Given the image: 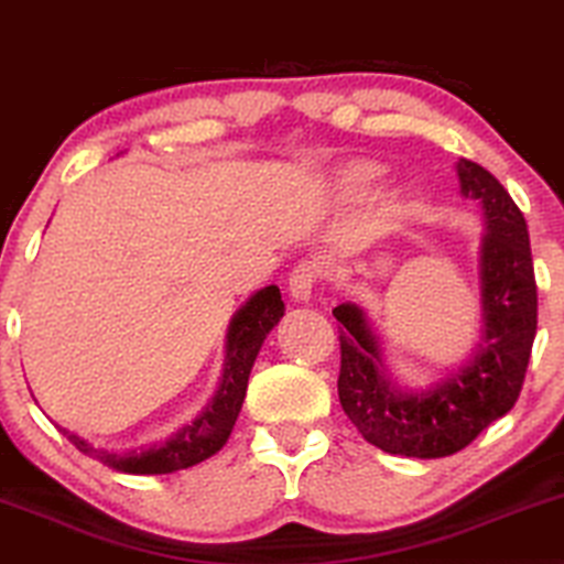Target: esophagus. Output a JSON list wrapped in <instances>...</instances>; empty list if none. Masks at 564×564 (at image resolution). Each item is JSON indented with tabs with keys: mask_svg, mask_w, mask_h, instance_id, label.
I'll return each mask as SVG.
<instances>
[{
	"mask_svg": "<svg viewBox=\"0 0 564 564\" xmlns=\"http://www.w3.org/2000/svg\"><path fill=\"white\" fill-rule=\"evenodd\" d=\"M325 275V262L317 258H306L302 262H296L294 270L289 275V291L296 302H306L317 289V283Z\"/></svg>",
	"mask_w": 564,
	"mask_h": 564,
	"instance_id": "esophagus-1",
	"label": "esophagus"
}]
</instances>
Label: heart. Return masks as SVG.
I'll use <instances>...</instances> for the list:
<instances>
[{
	"label": "heart",
	"mask_w": 564,
	"mask_h": 564,
	"mask_svg": "<svg viewBox=\"0 0 564 564\" xmlns=\"http://www.w3.org/2000/svg\"><path fill=\"white\" fill-rule=\"evenodd\" d=\"M381 177V167L371 162H364V164H356V167H350L348 172L343 175V185L345 191H364V187H369L377 183Z\"/></svg>",
	"instance_id": "1"
}]
</instances>
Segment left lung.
Listing matches in <instances>:
<instances>
[{
	"instance_id": "8db88e82",
	"label": "left lung",
	"mask_w": 564,
	"mask_h": 564,
	"mask_svg": "<svg viewBox=\"0 0 564 564\" xmlns=\"http://www.w3.org/2000/svg\"><path fill=\"white\" fill-rule=\"evenodd\" d=\"M462 193L487 219L482 242L485 343L467 369L431 392L408 394L389 381L377 337L356 304L335 306L340 322L337 394L360 435L387 454L438 459L467 448L513 408L536 337V278L529 229L506 187L477 162H459Z\"/></svg>"
}]
</instances>
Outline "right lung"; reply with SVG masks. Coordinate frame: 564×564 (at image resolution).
I'll use <instances>...</instances> for the list:
<instances>
[{
  "label": "right lung",
  "mask_w": 564,
  "mask_h": 564,
  "mask_svg": "<svg viewBox=\"0 0 564 564\" xmlns=\"http://www.w3.org/2000/svg\"><path fill=\"white\" fill-rule=\"evenodd\" d=\"M283 317V302L281 289L265 286L247 302L229 327V345H227V369H224V379L219 392H216L214 402L208 404L195 423L185 425L183 431L164 441L162 446L147 448V452H129V454H110L100 452V448L89 446L79 435H74L64 427L66 438L79 448L82 454L93 456L105 467L129 471V475H167V471L187 469L193 464H200L208 456H214L219 448L227 444L235 420L242 410L247 379H250V369L258 356L265 335L278 325Z\"/></svg>",
  "instance_id": "1"
}]
</instances>
